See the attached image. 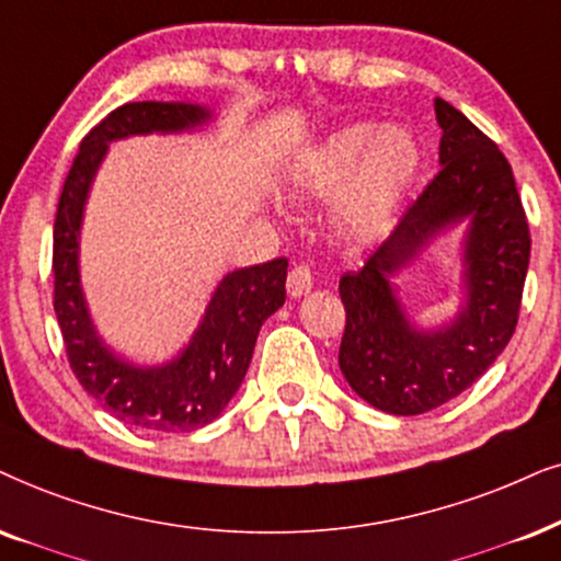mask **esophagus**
<instances>
[{
  "label": "esophagus",
  "mask_w": 561,
  "mask_h": 561,
  "mask_svg": "<svg viewBox=\"0 0 561 561\" xmlns=\"http://www.w3.org/2000/svg\"><path fill=\"white\" fill-rule=\"evenodd\" d=\"M287 289L293 297H302L313 289V272L308 264H297L287 274Z\"/></svg>",
  "instance_id": "1"
}]
</instances>
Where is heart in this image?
Masks as SVG:
<instances>
[{"mask_svg": "<svg viewBox=\"0 0 561 561\" xmlns=\"http://www.w3.org/2000/svg\"><path fill=\"white\" fill-rule=\"evenodd\" d=\"M420 168L422 147L414 134L363 122L333 131L302 154L293 183L308 196H333L346 186L339 217L350 230H370L386 222Z\"/></svg>", "mask_w": 561, "mask_h": 561, "instance_id": "obj_1", "label": "heart"}]
</instances>
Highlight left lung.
<instances>
[{
    "instance_id": "1",
    "label": "left lung",
    "mask_w": 561,
    "mask_h": 561,
    "mask_svg": "<svg viewBox=\"0 0 561 561\" xmlns=\"http://www.w3.org/2000/svg\"><path fill=\"white\" fill-rule=\"evenodd\" d=\"M435 113L443 129V168L403 209L399 225L365 266L339 282L346 310L339 367L357 396L399 416L443 407L489 370L515 333L530 259L528 217L507 158L443 98H435ZM463 216L472 217L467 241L470 300L443 332H414L387 276L437 229Z\"/></svg>"
}]
</instances>
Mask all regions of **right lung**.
<instances>
[{
    "mask_svg": "<svg viewBox=\"0 0 561 561\" xmlns=\"http://www.w3.org/2000/svg\"><path fill=\"white\" fill-rule=\"evenodd\" d=\"M209 113L191 103H126L92 126L64 181L54 222V310L75 378L116 420L147 432H191L217 420L251 365L261 323L285 305L287 259L238 268L211 297L194 342L154 370L126 365L101 344L84 310L77 232L92 175L105 147L129 134L179 131Z\"/></svg>",
    "mask_w": 561,
    "mask_h": 561,
    "instance_id": "1",
    "label": "right lung"
}]
</instances>
